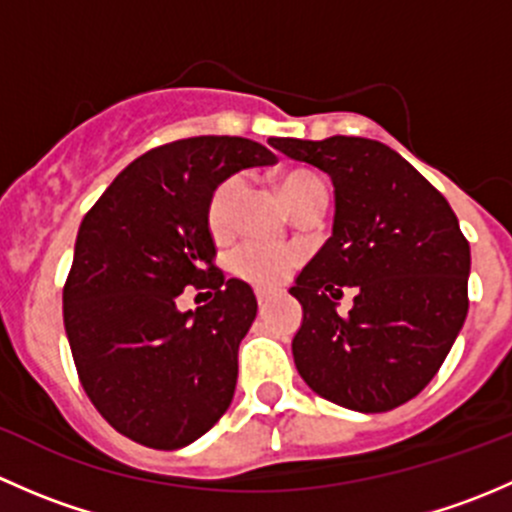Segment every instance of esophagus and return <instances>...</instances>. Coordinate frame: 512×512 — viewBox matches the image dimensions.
Instances as JSON below:
<instances>
[{"mask_svg": "<svg viewBox=\"0 0 512 512\" xmlns=\"http://www.w3.org/2000/svg\"><path fill=\"white\" fill-rule=\"evenodd\" d=\"M255 297H257V304H260V309H265L267 304H270V299H272V292H270V289H262V287H257V289H255Z\"/></svg>", "mask_w": 512, "mask_h": 512, "instance_id": "esophagus-1", "label": "esophagus"}]
</instances>
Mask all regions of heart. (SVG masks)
Wrapping results in <instances>:
<instances>
[{"label": "heart", "instance_id": "obj_1", "mask_svg": "<svg viewBox=\"0 0 512 512\" xmlns=\"http://www.w3.org/2000/svg\"><path fill=\"white\" fill-rule=\"evenodd\" d=\"M322 180L309 170H289L280 178V190L285 195L289 210L297 208L304 198L322 190ZM242 180L237 175L220 180L208 198L205 220L215 240H225L235 227L237 203H240ZM299 265V252L292 247L265 245V242H245L230 257V267L237 277L257 287H275L285 282Z\"/></svg>", "mask_w": 512, "mask_h": 512}]
</instances>
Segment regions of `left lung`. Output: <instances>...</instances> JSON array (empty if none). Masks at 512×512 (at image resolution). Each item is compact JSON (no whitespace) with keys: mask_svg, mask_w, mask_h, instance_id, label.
Instances as JSON below:
<instances>
[{"mask_svg":"<svg viewBox=\"0 0 512 512\" xmlns=\"http://www.w3.org/2000/svg\"><path fill=\"white\" fill-rule=\"evenodd\" d=\"M334 183V227L289 289L304 309L292 339L299 376L322 399L364 414L426 389L468 314L471 247L448 200L369 138H272ZM357 289L349 315L336 312Z\"/></svg>","mask_w":512,"mask_h":512,"instance_id":"left-lung-1","label":"left lung"}]
</instances>
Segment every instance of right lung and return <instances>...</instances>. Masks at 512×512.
I'll return each mask as SVG.
<instances>
[{
    "mask_svg": "<svg viewBox=\"0 0 512 512\" xmlns=\"http://www.w3.org/2000/svg\"><path fill=\"white\" fill-rule=\"evenodd\" d=\"M275 160L250 138L165 143L123 168L81 220L66 337L91 404L141 446H188L230 406L257 299L215 267L205 208L220 180ZM190 284L214 299L180 313L174 302Z\"/></svg>",
    "mask_w": 512,
    "mask_h": 512,
    "instance_id": "add662e5",
    "label": "right lung"
}]
</instances>
